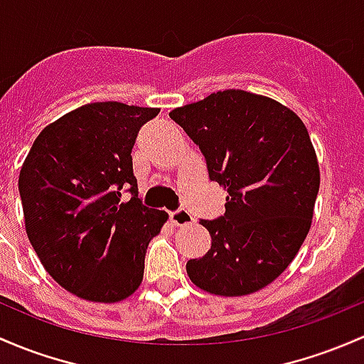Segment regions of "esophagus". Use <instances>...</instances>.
<instances>
[{"label":"esophagus","mask_w":364,"mask_h":364,"mask_svg":"<svg viewBox=\"0 0 364 364\" xmlns=\"http://www.w3.org/2000/svg\"><path fill=\"white\" fill-rule=\"evenodd\" d=\"M169 220L172 225H176V227H185V225L193 223L192 213L186 211V209H178V211L169 213Z\"/></svg>","instance_id":"esophagus-1"}]
</instances>
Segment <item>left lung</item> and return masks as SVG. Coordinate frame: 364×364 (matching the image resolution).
I'll return each instance as SVG.
<instances>
[{
    "label": "left lung",
    "mask_w": 364,
    "mask_h": 364,
    "mask_svg": "<svg viewBox=\"0 0 364 364\" xmlns=\"http://www.w3.org/2000/svg\"><path fill=\"white\" fill-rule=\"evenodd\" d=\"M169 117L200 148L209 179L228 192L225 214L200 220L211 250L186 263L195 286L220 296L265 288L311 230L319 166L296 113L265 95L223 90Z\"/></svg>",
    "instance_id": "obj_1"
}]
</instances>
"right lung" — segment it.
<instances>
[{"instance_id":"add662e5","label":"right lung","mask_w":364,"mask_h":364,"mask_svg":"<svg viewBox=\"0 0 364 364\" xmlns=\"http://www.w3.org/2000/svg\"><path fill=\"white\" fill-rule=\"evenodd\" d=\"M159 108L92 102L47 125L18 176L26 232L45 270L89 301L139 288L148 244L167 213L143 205L132 171L139 129ZM131 201L119 200V190Z\"/></svg>"}]
</instances>
